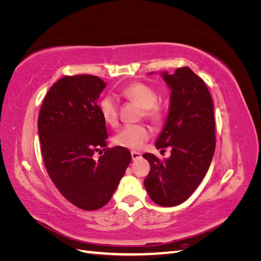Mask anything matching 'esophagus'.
I'll use <instances>...</instances> for the list:
<instances>
[{
  "instance_id": "1",
  "label": "esophagus",
  "mask_w": 261,
  "mask_h": 261,
  "mask_svg": "<svg viewBox=\"0 0 261 261\" xmlns=\"http://www.w3.org/2000/svg\"><path fill=\"white\" fill-rule=\"evenodd\" d=\"M130 154H132V159L133 160H135V159H138V158H140L141 156V153L140 152H138V151H130Z\"/></svg>"
}]
</instances>
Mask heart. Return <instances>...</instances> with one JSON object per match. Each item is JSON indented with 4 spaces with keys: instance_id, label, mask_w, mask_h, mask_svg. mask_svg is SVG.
<instances>
[{
    "instance_id": "b5f03b06",
    "label": "heart",
    "mask_w": 261,
    "mask_h": 261,
    "mask_svg": "<svg viewBox=\"0 0 261 261\" xmlns=\"http://www.w3.org/2000/svg\"><path fill=\"white\" fill-rule=\"evenodd\" d=\"M122 97L126 100L143 108V115L153 123L159 124L164 118V109L158 103V94L143 83H132L123 88ZM99 111L103 121L110 126H116L118 123V106L115 98L111 94H106L99 101ZM151 136V132L146 125H126L118 130L113 143L118 147L137 150Z\"/></svg>"
}]
</instances>
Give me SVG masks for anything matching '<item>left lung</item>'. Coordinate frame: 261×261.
I'll use <instances>...</instances> for the list:
<instances>
[{"mask_svg":"<svg viewBox=\"0 0 261 261\" xmlns=\"http://www.w3.org/2000/svg\"><path fill=\"white\" fill-rule=\"evenodd\" d=\"M162 77L171 89V102L155 147H171V156L161 161L152 153L143 154L150 164L144 184L153 202L174 207L184 202L206 175L216 149V123L210 92L191 68L164 72Z\"/></svg>","mask_w":261,"mask_h":261,"instance_id":"obj_1","label":"left lung"}]
</instances>
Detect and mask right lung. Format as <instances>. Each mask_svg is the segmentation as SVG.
Here are the masks:
<instances>
[{"label": "right lung", "instance_id": "right-lung-1", "mask_svg": "<svg viewBox=\"0 0 261 261\" xmlns=\"http://www.w3.org/2000/svg\"><path fill=\"white\" fill-rule=\"evenodd\" d=\"M106 86L93 75L63 77L46 93L38 118L46 172L69 202L88 211L109 202L132 160L126 148L107 147L97 105Z\"/></svg>", "mask_w": 261, "mask_h": 261}]
</instances>
